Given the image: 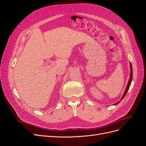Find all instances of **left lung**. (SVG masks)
<instances>
[{"instance_id": "1", "label": "left lung", "mask_w": 146, "mask_h": 146, "mask_svg": "<svg viewBox=\"0 0 146 146\" xmlns=\"http://www.w3.org/2000/svg\"><path fill=\"white\" fill-rule=\"evenodd\" d=\"M130 68H131V71H130V77L129 81V82H128V84H127V88H126V89H125V92H124V93H123V96H122V99H121V100H122V99H123V98H124V97L125 96V95H126V94H127V92L128 90H129V89L130 86V84H131V80H132V77H133V70H132V66H131V63H130ZM121 100L119 101L118 102L116 103L114 105H117V104H119V103L121 102Z\"/></svg>"}]
</instances>
